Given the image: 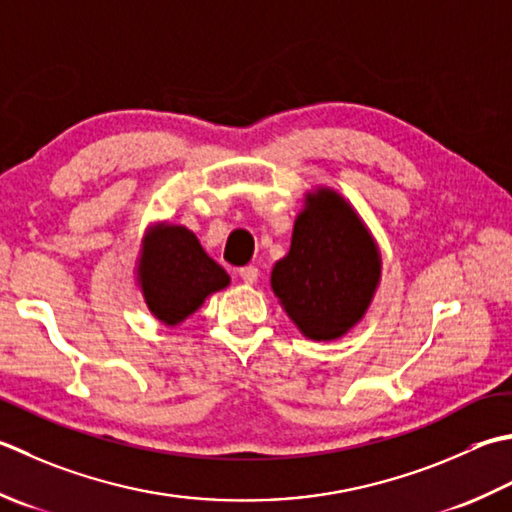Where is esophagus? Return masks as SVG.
Segmentation results:
<instances>
[{"label":"esophagus","instance_id":"obj_1","mask_svg":"<svg viewBox=\"0 0 512 512\" xmlns=\"http://www.w3.org/2000/svg\"><path fill=\"white\" fill-rule=\"evenodd\" d=\"M239 277H242L244 284H255L259 277V270H257V266H244V268H239Z\"/></svg>","mask_w":512,"mask_h":512}]
</instances>
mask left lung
Segmentation results:
<instances>
[{
  "mask_svg": "<svg viewBox=\"0 0 512 512\" xmlns=\"http://www.w3.org/2000/svg\"><path fill=\"white\" fill-rule=\"evenodd\" d=\"M382 279V253L350 202L328 186L306 193L288 255L270 273L299 333L333 342L362 322Z\"/></svg>",
  "mask_w": 512,
  "mask_h": 512,
  "instance_id": "obj_1",
  "label": "left lung"
}]
</instances>
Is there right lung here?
<instances>
[{
  "instance_id": "add662e5",
  "label": "right lung",
  "mask_w": 512,
  "mask_h": 512,
  "mask_svg": "<svg viewBox=\"0 0 512 512\" xmlns=\"http://www.w3.org/2000/svg\"><path fill=\"white\" fill-rule=\"evenodd\" d=\"M135 275L148 310L164 326H179L208 295L230 284L226 270L208 257L193 230L168 222L148 230Z\"/></svg>"
}]
</instances>
